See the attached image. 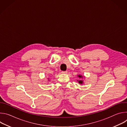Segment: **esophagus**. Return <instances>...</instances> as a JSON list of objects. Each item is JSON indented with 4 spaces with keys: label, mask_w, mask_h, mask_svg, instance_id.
<instances>
[{
    "label": "esophagus",
    "mask_w": 127,
    "mask_h": 127,
    "mask_svg": "<svg viewBox=\"0 0 127 127\" xmlns=\"http://www.w3.org/2000/svg\"><path fill=\"white\" fill-rule=\"evenodd\" d=\"M67 71H62V72L61 73H62V74H66L67 73Z\"/></svg>",
    "instance_id": "obj_1"
}]
</instances>
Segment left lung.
Wrapping results in <instances>:
<instances>
[{"label":"left lung","instance_id":"8db88e82","mask_svg":"<svg viewBox=\"0 0 127 127\" xmlns=\"http://www.w3.org/2000/svg\"><path fill=\"white\" fill-rule=\"evenodd\" d=\"M77 76H78L79 78H83V76H82V75H77ZM77 81H78V83H79V84H82L83 83V81L82 80L80 79V80H77Z\"/></svg>","mask_w":127,"mask_h":127}]
</instances>
